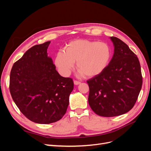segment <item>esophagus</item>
<instances>
[{"mask_svg":"<svg viewBox=\"0 0 151 151\" xmlns=\"http://www.w3.org/2000/svg\"><path fill=\"white\" fill-rule=\"evenodd\" d=\"M74 83L75 85H79V84H81V82H79L78 81H74Z\"/></svg>","mask_w":151,"mask_h":151,"instance_id":"34e87169","label":"esophagus"}]
</instances>
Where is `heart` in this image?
Listing matches in <instances>:
<instances>
[{
	"label": "heart",
	"mask_w": 151,
	"mask_h": 151,
	"mask_svg": "<svg viewBox=\"0 0 151 151\" xmlns=\"http://www.w3.org/2000/svg\"><path fill=\"white\" fill-rule=\"evenodd\" d=\"M65 52L59 51L55 64L61 74L69 75L76 62V67L86 77L101 74L108 66L112 57L110 46L106 43L77 40L68 43Z\"/></svg>",
	"instance_id": "heart-1"
}]
</instances>
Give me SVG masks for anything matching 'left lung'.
<instances>
[{
    "mask_svg": "<svg viewBox=\"0 0 151 151\" xmlns=\"http://www.w3.org/2000/svg\"><path fill=\"white\" fill-rule=\"evenodd\" d=\"M114 54L101 74L88 80V102L97 115L111 117L134 107L142 85L139 59L129 46L116 37H110Z\"/></svg>",
    "mask_w": 151,
    "mask_h": 151,
    "instance_id": "1",
    "label": "left lung"
}]
</instances>
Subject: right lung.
Here are the masks:
<instances>
[{"label": "right lung", "instance_id": "add662e5", "mask_svg": "<svg viewBox=\"0 0 151 151\" xmlns=\"http://www.w3.org/2000/svg\"><path fill=\"white\" fill-rule=\"evenodd\" d=\"M50 42L32 47L12 67L9 89L21 112L32 122L49 124L60 120L74 89L70 77L58 74L48 57Z\"/></svg>", "mask_w": 151, "mask_h": 151}]
</instances>
